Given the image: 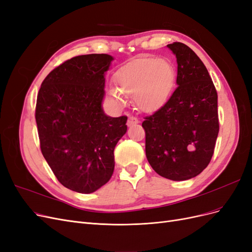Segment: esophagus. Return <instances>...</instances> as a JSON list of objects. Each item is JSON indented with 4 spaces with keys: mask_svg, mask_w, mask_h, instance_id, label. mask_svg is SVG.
Returning <instances> with one entry per match:
<instances>
[{
    "mask_svg": "<svg viewBox=\"0 0 252 252\" xmlns=\"http://www.w3.org/2000/svg\"><path fill=\"white\" fill-rule=\"evenodd\" d=\"M139 123V120L136 119L135 117H132V116H130L128 118V121H127V125L128 126H131V125H133V124H138Z\"/></svg>",
    "mask_w": 252,
    "mask_h": 252,
    "instance_id": "34e87169",
    "label": "esophagus"
}]
</instances>
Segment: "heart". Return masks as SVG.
Masks as SVG:
<instances>
[{
	"label": "heart",
	"instance_id": "1",
	"mask_svg": "<svg viewBox=\"0 0 252 252\" xmlns=\"http://www.w3.org/2000/svg\"><path fill=\"white\" fill-rule=\"evenodd\" d=\"M113 80L117 89L108 91L111 102L118 107H124L125 96H132L136 107L150 112L167 101L173 87L175 72L169 61L146 57L121 67Z\"/></svg>",
	"mask_w": 252,
	"mask_h": 252
}]
</instances>
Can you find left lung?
<instances>
[{"mask_svg": "<svg viewBox=\"0 0 252 252\" xmlns=\"http://www.w3.org/2000/svg\"><path fill=\"white\" fill-rule=\"evenodd\" d=\"M167 47L177 57L178 87L161 108L144 118L145 149L158 174L185 181L200 174L215 152L218 94L207 68L191 48L180 42Z\"/></svg>", "mask_w": 252, "mask_h": 252, "instance_id": "obj_1", "label": "left lung"}]
</instances>
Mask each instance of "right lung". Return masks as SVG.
<instances>
[{"label": "right lung", "instance_id": "right-lung-1", "mask_svg": "<svg viewBox=\"0 0 252 252\" xmlns=\"http://www.w3.org/2000/svg\"><path fill=\"white\" fill-rule=\"evenodd\" d=\"M113 58L93 53L65 61L49 72L37 94L35 121L42 154L58 181L80 193L107 183L113 151L127 131V117L102 109L105 78Z\"/></svg>", "mask_w": 252, "mask_h": 252}]
</instances>
